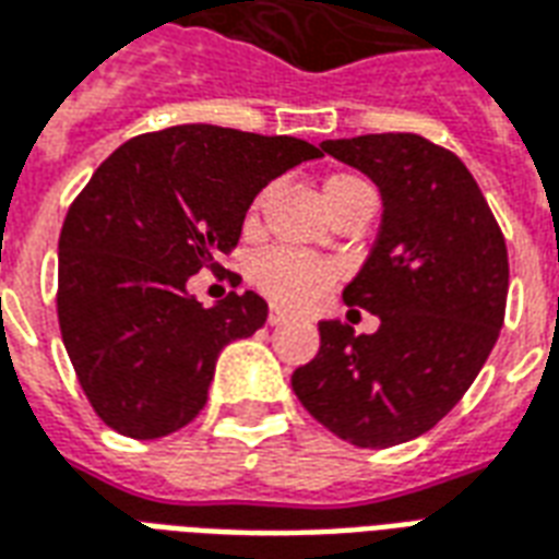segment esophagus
<instances>
[{
	"mask_svg": "<svg viewBox=\"0 0 559 559\" xmlns=\"http://www.w3.org/2000/svg\"><path fill=\"white\" fill-rule=\"evenodd\" d=\"M287 320H290V313L287 311H281V308H269V317H266L269 325H281V322H287Z\"/></svg>",
	"mask_w": 559,
	"mask_h": 559,
	"instance_id": "34e87169",
	"label": "esophagus"
}]
</instances>
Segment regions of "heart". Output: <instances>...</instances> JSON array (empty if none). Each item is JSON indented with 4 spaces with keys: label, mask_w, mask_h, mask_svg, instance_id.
<instances>
[{
    "label": "heart",
    "mask_w": 559,
    "mask_h": 559,
    "mask_svg": "<svg viewBox=\"0 0 559 559\" xmlns=\"http://www.w3.org/2000/svg\"><path fill=\"white\" fill-rule=\"evenodd\" d=\"M322 195H325V204L332 210V216L346 210V206L364 204V201L376 204L373 186L367 183L364 177L349 175V171L329 177L325 186H322ZM269 198H272V186H263L251 201V206H248V225H258ZM248 275H251V284L275 305L305 308V305H311L329 290V284L337 278V269L329 260L313 258V254H305V251H296V248H272V251H263V254L254 258Z\"/></svg>",
    "instance_id": "heart-1"
}]
</instances>
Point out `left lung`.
Listing matches in <instances>:
<instances>
[{
	"mask_svg": "<svg viewBox=\"0 0 559 559\" xmlns=\"http://www.w3.org/2000/svg\"><path fill=\"white\" fill-rule=\"evenodd\" d=\"M322 151L382 192L373 251L343 290L379 329L322 320L293 391L343 441L394 448L436 427L483 370L507 311V242L462 159L424 135L329 139Z\"/></svg>",
	"mask_w": 559,
	"mask_h": 559,
	"instance_id": "1",
	"label": "left lung"
}]
</instances>
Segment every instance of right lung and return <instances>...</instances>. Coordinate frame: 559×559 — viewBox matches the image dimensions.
<instances>
[{
  "instance_id": "right-lung-1",
  "label": "right lung",
  "mask_w": 559,
  "mask_h": 559,
  "mask_svg": "<svg viewBox=\"0 0 559 559\" xmlns=\"http://www.w3.org/2000/svg\"><path fill=\"white\" fill-rule=\"evenodd\" d=\"M322 156L293 135L180 123L135 135L94 171L59 237V325L106 427L163 438L204 408L218 353L266 322L258 293H186L234 251L254 195Z\"/></svg>"
}]
</instances>
